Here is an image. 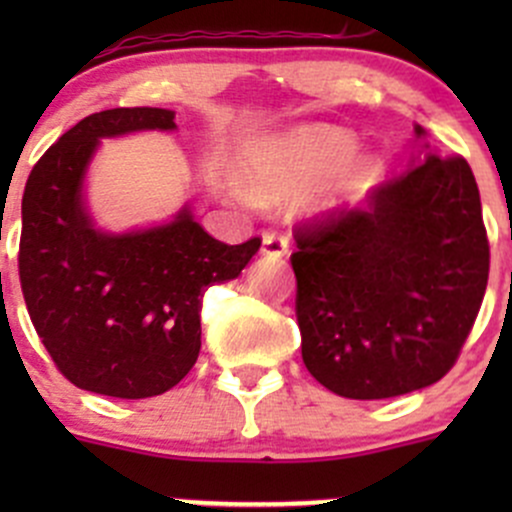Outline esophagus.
Masks as SVG:
<instances>
[{
	"mask_svg": "<svg viewBox=\"0 0 512 512\" xmlns=\"http://www.w3.org/2000/svg\"><path fill=\"white\" fill-rule=\"evenodd\" d=\"M287 252H289V245H287L285 235H280V232H272V230H267L265 235H262V255L285 257Z\"/></svg>",
	"mask_w": 512,
	"mask_h": 512,
	"instance_id": "esophagus-1",
	"label": "esophagus"
}]
</instances>
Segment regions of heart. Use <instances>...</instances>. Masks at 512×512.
Returning <instances> with one entry per match:
<instances>
[{
	"label": "heart",
	"instance_id": "1",
	"mask_svg": "<svg viewBox=\"0 0 512 512\" xmlns=\"http://www.w3.org/2000/svg\"><path fill=\"white\" fill-rule=\"evenodd\" d=\"M359 138L349 128L312 123L247 148L245 183L255 198L272 200L332 173L314 198L317 213H337L356 203L379 175V160L359 153Z\"/></svg>",
	"mask_w": 512,
	"mask_h": 512
}]
</instances>
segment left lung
<instances>
[{"mask_svg": "<svg viewBox=\"0 0 512 512\" xmlns=\"http://www.w3.org/2000/svg\"><path fill=\"white\" fill-rule=\"evenodd\" d=\"M421 148L404 175L371 190L364 210L294 235L304 366L344 399L436 384L483 302L490 250L471 165Z\"/></svg>", "mask_w": 512, "mask_h": 512, "instance_id": "8db88e82", "label": "left lung"}]
</instances>
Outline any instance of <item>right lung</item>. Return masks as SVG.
<instances>
[{
    "label": "right lung",
    "instance_id": "1",
    "mask_svg": "<svg viewBox=\"0 0 512 512\" xmlns=\"http://www.w3.org/2000/svg\"><path fill=\"white\" fill-rule=\"evenodd\" d=\"M141 131H175V111L91 113L39 158L22 198L19 280L36 334L71 384L116 399L165 394L193 369L205 289L260 250V237H210L188 203L168 223L101 230L86 203L91 160L103 138Z\"/></svg>",
    "mask_w": 512,
    "mask_h": 512
}]
</instances>
